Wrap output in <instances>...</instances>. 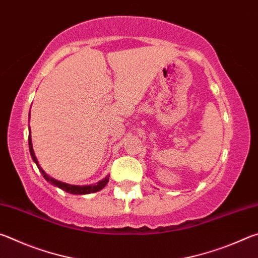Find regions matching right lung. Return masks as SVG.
I'll use <instances>...</instances> for the list:
<instances>
[{"label":"right lung","mask_w":258,"mask_h":258,"mask_svg":"<svg viewBox=\"0 0 258 258\" xmlns=\"http://www.w3.org/2000/svg\"><path fill=\"white\" fill-rule=\"evenodd\" d=\"M28 145H29V151H30V156H32V158L34 160V163L37 165L38 169H40V172L42 173L43 177L45 178V180L51 183V184H53L55 186L60 187L61 190L68 192V194H73V195H87V194H93V192H97L100 191L101 189H103L104 186L107 185V183L109 182V176L104 177L103 180L99 181L97 184L94 185H73V184H68V183H64V182H61L55 180V178L51 177L47 175V174L43 171L42 167L38 164L36 156L34 154V150H33V145H32V138H30V128H29V135H28Z\"/></svg>","instance_id":"1"}]
</instances>
